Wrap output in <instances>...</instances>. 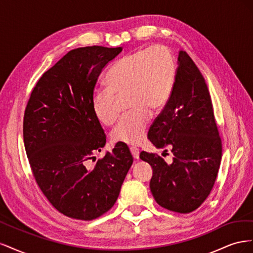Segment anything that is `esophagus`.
Wrapping results in <instances>:
<instances>
[{"instance_id": "esophagus-1", "label": "esophagus", "mask_w": 253, "mask_h": 253, "mask_svg": "<svg viewBox=\"0 0 253 253\" xmlns=\"http://www.w3.org/2000/svg\"><path fill=\"white\" fill-rule=\"evenodd\" d=\"M131 153H132V156L134 157V159L139 158V151L137 148H131Z\"/></svg>"}]
</instances>
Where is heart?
<instances>
[{"label":"heart","mask_w":253,"mask_h":253,"mask_svg":"<svg viewBox=\"0 0 253 253\" xmlns=\"http://www.w3.org/2000/svg\"><path fill=\"white\" fill-rule=\"evenodd\" d=\"M175 78L173 57L163 45H153L121 58L105 78L106 88L96 89L90 99L96 119L111 126L118 117L117 98L127 96L131 111L114 127L115 142L139 144L150 125V113L157 114L169 100Z\"/></svg>","instance_id":"b5f03b06"}]
</instances>
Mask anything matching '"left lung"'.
<instances>
[{
  "label": "left lung",
  "mask_w": 253,
  "mask_h": 253,
  "mask_svg": "<svg viewBox=\"0 0 253 253\" xmlns=\"http://www.w3.org/2000/svg\"><path fill=\"white\" fill-rule=\"evenodd\" d=\"M177 63L169 100L148 134L156 148L171 149L173 162L167 164L144 151L139 157L153 169L150 189L156 203L173 212L190 213L206 201L216 180L221 140L202 73L182 49Z\"/></svg>",
  "instance_id": "1"
}]
</instances>
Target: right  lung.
<instances>
[{"label":"right lung","mask_w":253,"mask_h":253,"mask_svg":"<svg viewBox=\"0 0 253 253\" xmlns=\"http://www.w3.org/2000/svg\"><path fill=\"white\" fill-rule=\"evenodd\" d=\"M122 47L86 46L68 51L37 82L27 102L23 137L34 177L60 213L91 220L116 203L133 156L117 143L96 166L86 167L105 145L91 110L99 75Z\"/></svg>","instance_id":"obj_1"}]
</instances>
